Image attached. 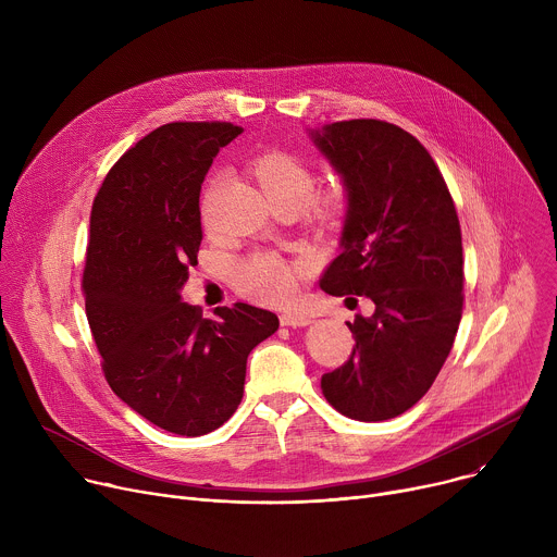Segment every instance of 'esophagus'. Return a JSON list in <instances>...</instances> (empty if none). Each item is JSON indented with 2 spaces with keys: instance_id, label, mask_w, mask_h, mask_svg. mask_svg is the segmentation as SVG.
Wrapping results in <instances>:
<instances>
[{
  "instance_id": "obj_1",
  "label": "esophagus",
  "mask_w": 557,
  "mask_h": 557,
  "mask_svg": "<svg viewBox=\"0 0 557 557\" xmlns=\"http://www.w3.org/2000/svg\"><path fill=\"white\" fill-rule=\"evenodd\" d=\"M282 326H290V329H301V326H308L310 324V317L301 314V312H284L280 317Z\"/></svg>"
}]
</instances>
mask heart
<instances>
[{
  "label": "heart",
  "mask_w": 557,
  "mask_h": 557,
  "mask_svg": "<svg viewBox=\"0 0 557 557\" xmlns=\"http://www.w3.org/2000/svg\"><path fill=\"white\" fill-rule=\"evenodd\" d=\"M251 172L275 207H306L308 215L320 222H335L346 209V194L339 187L310 196L314 189V174L299 156L290 151L273 149L260 153L253 158ZM301 271L304 267L293 269L275 256L260 253L237 267L235 280L258 301L286 304L297 293Z\"/></svg>",
  "instance_id": "b5f03b06"
}]
</instances>
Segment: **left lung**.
I'll return each instance as SVG.
<instances>
[{
  "label": "left lung",
  "instance_id": "1",
  "mask_svg": "<svg viewBox=\"0 0 557 557\" xmlns=\"http://www.w3.org/2000/svg\"><path fill=\"white\" fill-rule=\"evenodd\" d=\"M310 136L348 191L342 253L320 286L374 301L348 324L357 344L322 392L348 419L387 421L432 387L454 346L465 282L456 207L430 151L399 125L352 119Z\"/></svg>",
  "mask_w": 557,
  "mask_h": 557
}]
</instances>
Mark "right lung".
<instances>
[{
  "label": "right lung",
  "instance_id": "right-lung-1",
  "mask_svg": "<svg viewBox=\"0 0 557 557\" xmlns=\"http://www.w3.org/2000/svg\"><path fill=\"white\" fill-rule=\"evenodd\" d=\"M237 134L220 121L161 125L119 158L90 213L84 297L103 374L134 412L181 436L231 419L249 352L280 326L243 301L213 320L181 301L202 243V181Z\"/></svg>",
  "mask_w": 557,
  "mask_h": 557
}]
</instances>
